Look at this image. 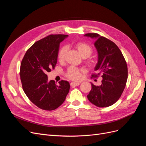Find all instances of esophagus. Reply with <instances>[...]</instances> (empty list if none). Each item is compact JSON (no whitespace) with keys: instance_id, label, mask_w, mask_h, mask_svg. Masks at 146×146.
Returning a JSON list of instances; mask_svg holds the SVG:
<instances>
[{"instance_id":"esophagus-1","label":"esophagus","mask_w":146,"mask_h":146,"mask_svg":"<svg viewBox=\"0 0 146 146\" xmlns=\"http://www.w3.org/2000/svg\"><path fill=\"white\" fill-rule=\"evenodd\" d=\"M80 83L79 82H71L70 83V86H71L72 87H74V86H78V85H80Z\"/></svg>"}]
</instances>
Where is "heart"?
Wrapping results in <instances>:
<instances>
[{"label":"heart","mask_w":146,"mask_h":146,"mask_svg":"<svg viewBox=\"0 0 146 146\" xmlns=\"http://www.w3.org/2000/svg\"><path fill=\"white\" fill-rule=\"evenodd\" d=\"M74 46L77 48L79 54L84 58L89 57L92 54V52H93V48H92V47L90 44L86 42H77L75 43ZM66 52H67V47L66 46H63L60 48V49L59 50L58 53V56H57L59 62H64ZM86 63L90 67H92L95 64V61L94 59L90 58L86 60ZM84 70L83 69L76 68L74 67V66H70L66 70L65 73V76L68 78L70 79V80H78L81 78L82 74Z\"/></svg>","instance_id":"heart-1"}]
</instances>
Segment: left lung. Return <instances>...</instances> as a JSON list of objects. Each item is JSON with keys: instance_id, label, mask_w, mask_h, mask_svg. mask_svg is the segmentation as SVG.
Returning a JSON list of instances; mask_svg holds the SVG:
<instances>
[{"instance_id": "obj_1", "label": "left lung", "mask_w": 146, "mask_h": 146, "mask_svg": "<svg viewBox=\"0 0 146 146\" xmlns=\"http://www.w3.org/2000/svg\"><path fill=\"white\" fill-rule=\"evenodd\" d=\"M86 36L95 38L94 46L98 52V62L92 77L102 75L100 86L91 83V90L87 98L98 107L113 105L121 98L128 77L126 61L115 43L98 33H86Z\"/></svg>"}]
</instances>
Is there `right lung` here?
<instances>
[{
	"label": "right lung",
	"instance_id": "1",
	"mask_svg": "<svg viewBox=\"0 0 146 146\" xmlns=\"http://www.w3.org/2000/svg\"><path fill=\"white\" fill-rule=\"evenodd\" d=\"M66 35H50L35 42L22 60L20 77L23 89L32 102L44 110L52 111L62 104L68 95L70 85L61 80L48 82L47 72L54 69L60 44Z\"/></svg>",
	"mask_w": 146,
	"mask_h": 146
}]
</instances>
